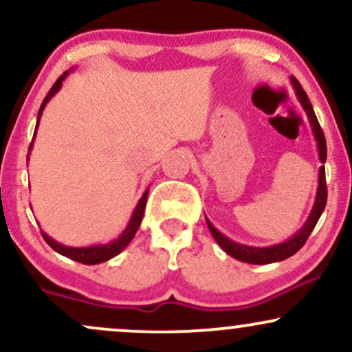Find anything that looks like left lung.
<instances>
[{
  "label": "left lung",
  "mask_w": 352,
  "mask_h": 352,
  "mask_svg": "<svg viewBox=\"0 0 352 352\" xmlns=\"http://www.w3.org/2000/svg\"><path fill=\"white\" fill-rule=\"evenodd\" d=\"M289 80H292L294 94H296L298 100H300L301 107L305 109L306 116H308L311 131H313L314 140H316L319 162L324 164L328 152H326V139H324V134H322L321 125H319V122H318L316 114H314V111H313V106H311L306 92L302 91L301 84L298 82L294 78H289ZM326 200H328V192H326L324 165H321V167H319V175H318L316 197H314L313 208H311V212H309L308 218H306L305 225H302V227L298 230L293 236H289L288 240L281 241V243L272 245V246H250V245L238 243V241L230 240V238L225 236L223 233L218 232V230L213 227L212 221H210L207 217H205V220H207L210 233H212L213 238H215L217 243L220 245V248L223 250L227 254H230V256H233L238 261H245V263L268 265V263H276V261H283V260H286V258L293 256V254L306 243V240H308V236L311 235V232H313V228L316 227L319 217H321V213L324 212Z\"/></svg>",
  "instance_id": "left-lung-1"
}]
</instances>
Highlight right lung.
Masks as SVG:
<instances>
[{
    "label": "right lung",
    "instance_id": "1",
    "mask_svg": "<svg viewBox=\"0 0 352 352\" xmlns=\"http://www.w3.org/2000/svg\"><path fill=\"white\" fill-rule=\"evenodd\" d=\"M69 72H72V69L64 72V74L60 76L58 80H56L54 86L51 87V91L47 92L46 98H44L43 104H41V109H39V112H38V120H36L33 142H34L36 131H38V125H39V120H41L44 107H46V104L50 102V100L54 98L56 94H58L59 89L63 87V82H64V80H66L67 76H69ZM33 142H31V145H30V152H31V148H33ZM28 160H30V153H28ZM147 195H148V187L142 193L140 200L137 201L134 212H132L131 220H129V223L125 225V228L122 230V233H120V235L117 236L116 240L107 241V243H98V245H91V246H67V245L59 243V241H56L54 238H51L50 235H47V233L41 232L43 233V238H44V240H46V243L50 245L52 250H54V252H58L59 254H63V256L71 258V260H74V261H79V263H82V265L104 263V261L111 260V258L117 256V254L122 252V250H125V246L131 243L132 238L135 236L137 230H139V227H140V221H142L144 212H145Z\"/></svg>",
    "mask_w": 352,
    "mask_h": 352
}]
</instances>
